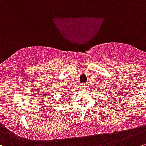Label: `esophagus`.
<instances>
[{
  "mask_svg": "<svg viewBox=\"0 0 146 146\" xmlns=\"http://www.w3.org/2000/svg\"><path fill=\"white\" fill-rule=\"evenodd\" d=\"M82 87H84V88H85V87H86V86H85V85H84H84H83V86H82Z\"/></svg>",
  "mask_w": 146,
  "mask_h": 146,
  "instance_id": "1",
  "label": "esophagus"
}]
</instances>
